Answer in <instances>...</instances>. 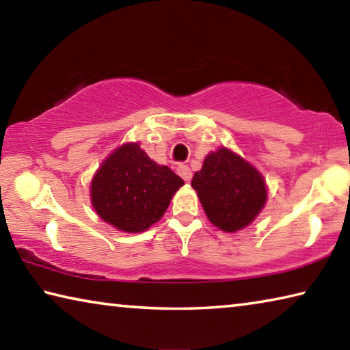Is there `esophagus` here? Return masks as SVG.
I'll return each instance as SVG.
<instances>
[{"label": "esophagus", "mask_w": 350, "mask_h": 350, "mask_svg": "<svg viewBox=\"0 0 350 350\" xmlns=\"http://www.w3.org/2000/svg\"><path fill=\"white\" fill-rule=\"evenodd\" d=\"M177 174H179L185 182H189L193 177L191 170H189L187 165H179V167H177Z\"/></svg>", "instance_id": "obj_1"}]
</instances>
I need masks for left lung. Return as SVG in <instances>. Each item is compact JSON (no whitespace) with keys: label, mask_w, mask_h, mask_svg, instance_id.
<instances>
[{"label":"left lung","mask_w":350,"mask_h":350,"mask_svg":"<svg viewBox=\"0 0 350 350\" xmlns=\"http://www.w3.org/2000/svg\"><path fill=\"white\" fill-rule=\"evenodd\" d=\"M191 187L210 222L228 233L252 224L267 200L264 177L227 148L205 157L202 170L194 173Z\"/></svg>","instance_id":"left-lung-1"}]
</instances>
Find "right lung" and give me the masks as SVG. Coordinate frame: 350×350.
Returning <instances> with one entry per match:
<instances>
[{
	"label": "right lung",
	"mask_w": 350,
	"mask_h": 350,
	"mask_svg": "<svg viewBox=\"0 0 350 350\" xmlns=\"http://www.w3.org/2000/svg\"><path fill=\"white\" fill-rule=\"evenodd\" d=\"M183 180L165 165L125 144L105 159L91 182V202L97 215L125 233L145 232L167 211Z\"/></svg>",
	"instance_id": "right-lung-1"
}]
</instances>
